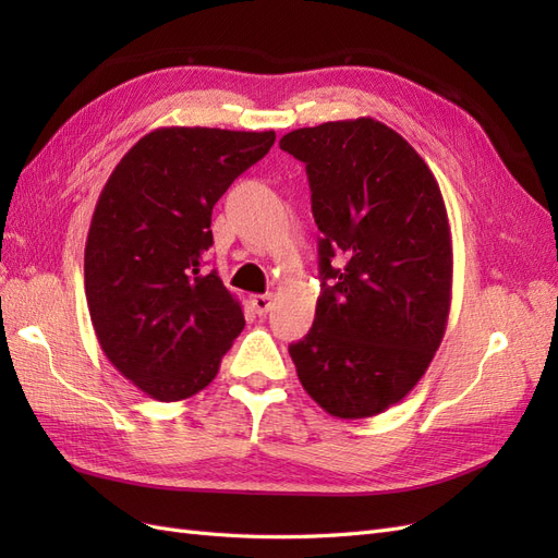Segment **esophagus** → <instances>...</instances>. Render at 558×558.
Masks as SVG:
<instances>
[{
  "instance_id": "esophagus-1",
  "label": "esophagus",
  "mask_w": 558,
  "mask_h": 558,
  "mask_svg": "<svg viewBox=\"0 0 558 558\" xmlns=\"http://www.w3.org/2000/svg\"><path fill=\"white\" fill-rule=\"evenodd\" d=\"M251 305L260 316H265L269 310H272L275 302H272V295H253L251 298Z\"/></svg>"
}]
</instances>
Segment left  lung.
Segmentation results:
<instances>
[{
	"instance_id": "left-lung-1",
	"label": "left lung",
	"mask_w": 558,
	"mask_h": 558,
	"mask_svg": "<svg viewBox=\"0 0 558 558\" xmlns=\"http://www.w3.org/2000/svg\"><path fill=\"white\" fill-rule=\"evenodd\" d=\"M279 146L305 162L320 230L316 316L289 347L298 379L330 416H375L412 391L445 337L453 256L440 185L375 118L300 128Z\"/></svg>"
}]
</instances>
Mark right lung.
<instances>
[{"label": "right lung", "instance_id": "add662e5", "mask_svg": "<svg viewBox=\"0 0 558 558\" xmlns=\"http://www.w3.org/2000/svg\"><path fill=\"white\" fill-rule=\"evenodd\" d=\"M275 140V130L158 128L99 193L83 263L90 320L111 365L150 398L209 386L244 328L240 300L202 263L214 205Z\"/></svg>", "mask_w": 558, "mask_h": 558}]
</instances>
